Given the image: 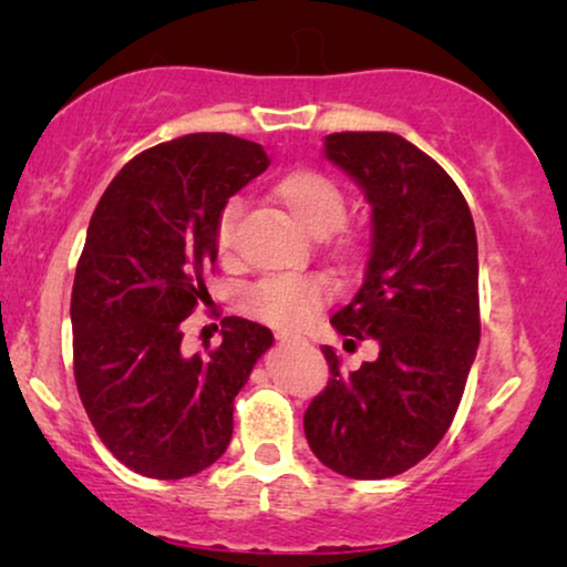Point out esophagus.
Masks as SVG:
<instances>
[{"mask_svg":"<svg viewBox=\"0 0 567 567\" xmlns=\"http://www.w3.org/2000/svg\"><path fill=\"white\" fill-rule=\"evenodd\" d=\"M276 338L281 340V343H299V340H301V338H291V336H286V332H278Z\"/></svg>","mask_w":567,"mask_h":567,"instance_id":"obj_1","label":"esophagus"}]
</instances>
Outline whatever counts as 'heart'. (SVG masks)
<instances>
[{"instance_id":"obj_1","label":"heart","mask_w":567,"mask_h":567,"mask_svg":"<svg viewBox=\"0 0 567 567\" xmlns=\"http://www.w3.org/2000/svg\"><path fill=\"white\" fill-rule=\"evenodd\" d=\"M270 198L315 237L336 231L346 219V196L330 175L312 167H297L284 173L270 185ZM239 219V204L229 200L216 219L214 243L221 260L235 252V229ZM340 252H353L351 239H340ZM332 284L322 274L305 276H268L245 291L243 305L258 320L281 330H299L328 305Z\"/></svg>"}]
</instances>
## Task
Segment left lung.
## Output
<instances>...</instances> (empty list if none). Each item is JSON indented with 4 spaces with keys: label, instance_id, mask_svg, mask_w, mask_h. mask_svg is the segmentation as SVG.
<instances>
[{
    "label": "left lung",
    "instance_id": "obj_1",
    "mask_svg": "<svg viewBox=\"0 0 567 567\" xmlns=\"http://www.w3.org/2000/svg\"><path fill=\"white\" fill-rule=\"evenodd\" d=\"M324 157L371 206L367 276L330 322L379 355L343 371L322 346L330 379L305 433L324 467L384 480L425 460L460 408L480 343L475 221L444 167L390 131L330 134Z\"/></svg>",
    "mask_w": 567,
    "mask_h": 567
}]
</instances>
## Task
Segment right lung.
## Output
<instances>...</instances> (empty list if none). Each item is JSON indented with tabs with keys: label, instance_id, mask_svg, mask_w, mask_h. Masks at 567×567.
<instances>
[{
	"label": "right lung",
	"instance_id": "obj_1",
	"mask_svg": "<svg viewBox=\"0 0 567 567\" xmlns=\"http://www.w3.org/2000/svg\"><path fill=\"white\" fill-rule=\"evenodd\" d=\"M270 165L260 144L188 134L136 154L92 214L72 289L74 379L115 460L154 480L198 475L227 452L235 398L274 332L224 317L221 346L183 351L208 297L229 196Z\"/></svg>",
	"mask_w": 567,
	"mask_h": 567
}]
</instances>
